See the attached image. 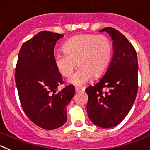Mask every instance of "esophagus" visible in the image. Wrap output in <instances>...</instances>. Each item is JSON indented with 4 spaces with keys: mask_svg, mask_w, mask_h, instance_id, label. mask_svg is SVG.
Listing matches in <instances>:
<instances>
[{
    "mask_svg": "<svg viewBox=\"0 0 150 150\" xmlns=\"http://www.w3.org/2000/svg\"><path fill=\"white\" fill-rule=\"evenodd\" d=\"M75 90H76V92H80V91H83L85 90L84 88H80V87H76L75 88Z\"/></svg>",
    "mask_w": 150,
    "mask_h": 150,
    "instance_id": "34e87169",
    "label": "esophagus"
}]
</instances>
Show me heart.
Returning a JSON list of instances; mask_svg holds the SVG:
<instances>
[{
	"label": "heart",
	"mask_w": 150,
	"mask_h": 150,
	"mask_svg": "<svg viewBox=\"0 0 150 150\" xmlns=\"http://www.w3.org/2000/svg\"><path fill=\"white\" fill-rule=\"evenodd\" d=\"M64 53L55 55L58 71L64 77H69L76 66L79 70L70 79L73 84L83 85L91 76H103L110 64L112 43L104 34H80L74 36L62 46Z\"/></svg>",
	"instance_id": "heart-1"
}]
</instances>
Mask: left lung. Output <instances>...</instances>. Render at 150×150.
<instances>
[{
	"mask_svg": "<svg viewBox=\"0 0 150 150\" xmlns=\"http://www.w3.org/2000/svg\"><path fill=\"white\" fill-rule=\"evenodd\" d=\"M113 40V57L99 83L86 88L87 112L95 125L104 128L120 124L134 103L138 88V62L136 50L125 37L107 27Z\"/></svg>",
	"mask_w": 150,
	"mask_h": 150,
	"instance_id": "left-lung-1",
	"label": "left lung"
}]
</instances>
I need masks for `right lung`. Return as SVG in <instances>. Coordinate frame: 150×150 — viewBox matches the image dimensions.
<instances>
[{
	"mask_svg": "<svg viewBox=\"0 0 150 150\" xmlns=\"http://www.w3.org/2000/svg\"><path fill=\"white\" fill-rule=\"evenodd\" d=\"M64 34L40 31L22 44L18 52L15 80L21 105L29 120L40 128L53 130L67 121L66 107L75 93L64 84L55 64L54 47Z\"/></svg>",
	"mask_w": 150,
	"mask_h": 150,
	"instance_id": "right-lung-1",
	"label": "right lung"
}]
</instances>
